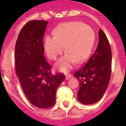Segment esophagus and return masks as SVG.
<instances>
[{
  "mask_svg": "<svg viewBox=\"0 0 126 126\" xmlns=\"http://www.w3.org/2000/svg\"><path fill=\"white\" fill-rule=\"evenodd\" d=\"M71 77H72V75L71 74H67V75H65V79H67V80H69V79H71Z\"/></svg>",
  "mask_w": 126,
  "mask_h": 126,
  "instance_id": "1",
  "label": "esophagus"
}]
</instances>
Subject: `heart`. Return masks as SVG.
<instances>
[{
    "instance_id": "b5f03b06",
    "label": "heart",
    "mask_w": 126,
    "mask_h": 126,
    "mask_svg": "<svg viewBox=\"0 0 126 126\" xmlns=\"http://www.w3.org/2000/svg\"><path fill=\"white\" fill-rule=\"evenodd\" d=\"M53 33L54 36H47L44 41L47 57L56 60L65 46L68 52L56 65L59 71L67 72L77 62L82 63L89 58L95 39L92 27L81 21H70L59 25Z\"/></svg>"
}]
</instances>
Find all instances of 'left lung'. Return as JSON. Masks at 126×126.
Returning a JSON list of instances; mask_svg holds the SVG:
<instances>
[{"label":"left lung","mask_w":126,"mask_h":126,"mask_svg":"<svg viewBox=\"0 0 126 126\" xmlns=\"http://www.w3.org/2000/svg\"><path fill=\"white\" fill-rule=\"evenodd\" d=\"M112 51L107 37L99 31L97 49L88 62L74 74L80 81L78 100L84 105L99 101L107 89L111 76Z\"/></svg>","instance_id":"left-lung-1"}]
</instances>
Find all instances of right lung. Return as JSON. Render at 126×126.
<instances>
[{"label":"right lung","mask_w":126,"mask_h":126,"mask_svg":"<svg viewBox=\"0 0 126 126\" xmlns=\"http://www.w3.org/2000/svg\"><path fill=\"white\" fill-rule=\"evenodd\" d=\"M47 21L32 20L23 27L15 46L16 72L23 92L30 103L40 109L51 107L56 90L65 79L53 75L43 55V37Z\"/></svg>","instance_id":"1"}]
</instances>
